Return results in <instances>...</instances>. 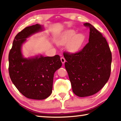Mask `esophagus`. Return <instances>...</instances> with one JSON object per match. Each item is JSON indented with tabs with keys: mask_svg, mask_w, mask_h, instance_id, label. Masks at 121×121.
I'll return each instance as SVG.
<instances>
[{
	"mask_svg": "<svg viewBox=\"0 0 121 121\" xmlns=\"http://www.w3.org/2000/svg\"><path fill=\"white\" fill-rule=\"evenodd\" d=\"M60 59H61V62L62 63V64H64V63L65 62V59L64 57H61Z\"/></svg>",
	"mask_w": 121,
	"mask_h": 121,
	"instance_id": "obj_1",
	"label": "esophagus"
}]
</instances>
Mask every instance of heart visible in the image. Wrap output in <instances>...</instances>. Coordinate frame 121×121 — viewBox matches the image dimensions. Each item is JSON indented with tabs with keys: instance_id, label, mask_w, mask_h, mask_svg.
<instances>
[{
	"instance_id": "b5f03b06",
	"label": "heart",
	"mask_w": 121,
	"mask_h": 121,
	"mask_svg": "<svg viewBox=\"0 0 121 121\" xmlns=\"http://www.w3.org/2000/svg\"><path fill=\"white\" fill-rule=\"evenodd\" d=\"M72 29L67 30L61 34L57 39V43L60 45L67 44V51L71 54H76L82 48L86 37L83 33H77Z\"/></svg>"
}]
</instances>
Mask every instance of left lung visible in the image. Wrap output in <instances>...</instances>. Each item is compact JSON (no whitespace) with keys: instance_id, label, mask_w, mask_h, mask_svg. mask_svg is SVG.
<instances>
[{"instance_id":"obj_1","label":"left lung","mask_w":121,"mask_h":121,"mask_svg":"<svg viewBox=\"0 0 121 121\" xmlns=\"http://www.w3.org/2000/svg\"><path fill=\"white\" fill-rule=\"evenodd\" d=\"M84 25L90 31L89 43L76 54H63L73 92L82 97L96 93L105 85L110 76L112 61L106 39L91 24Z\"/></svg>"}]
</instances>
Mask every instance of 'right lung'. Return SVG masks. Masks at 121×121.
<instances>
[{
	"label": "right lung",
	"instance_id": "1",
	"mask_svg": "<svg viewBox=\"0 0 121 121\" xmlns=\"http://www.w3.org/2000/svg\"><path fill=\"white\" fill-rule=\"evenodd\" d=\"M42 30L43 27L39 24L25 28L15 36L9 54V72L13 83L24 96L38 100L52 94L54 73L62 66L59 55L28 58L22 55V47L26 39Z\"/></svg>",
	"mask_w": 121,
	"mask_h": 121
}]
</instances>
